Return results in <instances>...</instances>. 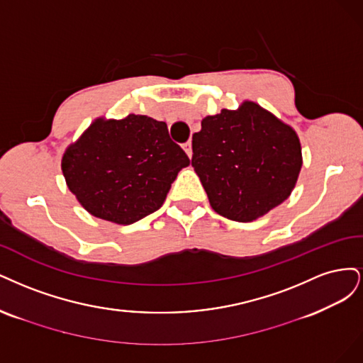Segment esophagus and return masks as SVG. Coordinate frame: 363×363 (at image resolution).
<instances>
[{"instance_id": "34e87169", "label": "esophagus", "mask_w": 363, "mask_h": 363, "mask_svg": "<svg viewBox=\"0 0 363 363\" xmlns=\"http://www.w3.org/2000/svg\"><path fill=\"white\" fill-rule=\"evenodd\" d=\"M182 149L185 150V154L189 155V158L193 157V147H191V142H186L182 145Z\"/></svg>"}]
</instances>
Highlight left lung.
Listing matches in <instances>:
<instances>
[{"label": "left lung", "instance_id": "left-lung-1", "mask_svg": "<svg viewBox=\"0 0 363 363\" xmlns=\"http://www.w3.org/2000/svg\"><path fill=\"white\" fill-rule=\"evenodd\" d=\"M301 164L294 128L253 101L206 116L193 134L191 166L209 205L233 221H253L286 201Z\"/></svg>", "mask_w": 363, "mask_h": 363}]
</instances>
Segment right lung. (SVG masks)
Listing matches in <instances>:
<instances>
[{
	"mask_svg": "<svg viewBox=\"0 0 363 363\" xmlns=\"http://www.w3.org/2000/svg\"><path fill=\"white\" fill-rule=\"evenodd\" d=\"M190 164L166 122L147 116L98 118L62 158L67 189L86 211L131 225L164 203L179 170Z\"/></svg>",
	"mask_w": 363,
	"mask_h": 363,
	"instance_id": "add662e5",
	"label": "right lung"
}]
</instances>
